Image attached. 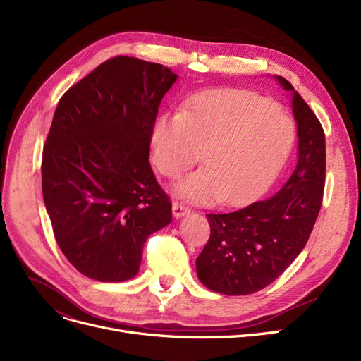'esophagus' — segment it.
<instances>
[{"label":"esophagus","mask_w":361,"mask_h":361,"mask_svg":"<svg viewBox=\"0 0 361 361\" xmlns=\"http://www.w3.org/2000/svg\"><path fill=\"white\" fill-rule=\"evenodd\" d=\"M188 212H190V209H188L187 206L178 203V202H174L173 203V215L176 218H181V216H185Z\"/></svg>","instance_id":"1"}]
</instances>
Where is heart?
<instances>
[{
	"label": "heart",
	"mask_w": 361,
	"mask_h": 361,
	"mask_svg": "<svg viewBox=\"0 0 361 361\" xmlns=\"http://www.w3.org/2000/svg\"><path fill=\"white\" fill-rule=\"evenodd\" d=\"M295 140L293 121L253 92L200 94L183 116H164L152 131L154 162L169 178L180 177L202 155L203 169L174 185L190 202L241 203L278 176Z\"/></svg>",
	"instance_id": "obj_1"
}]
</instances>
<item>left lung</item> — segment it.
I'll return each instance as SVG.
<instances>
[{
	"label": "left lung",
	"instance_id": "8db88e82",
	"mask_svg": "<svg viewBox=\"0 0 361 361\" xmlns=\"http://www.w3.org/2000/svg\"><path fill=\"white\" fill-rule=\"evenodd\" d=\"M290 93L297 124L295 168L279 190L230 214H207L211 237L196 259L197 278L209 290L245 295L274 282L305 249L317 219L325 187V133L293 85Z\"/></svg>",
	"mask_w": 361,
	"mask_h": 361
}]
</instances>
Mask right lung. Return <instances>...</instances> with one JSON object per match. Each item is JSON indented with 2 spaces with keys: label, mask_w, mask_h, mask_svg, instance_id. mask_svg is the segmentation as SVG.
Here are the masks:
<instances>
[{
  "label": "right lung",
  "mask_w": 361,
  "mask_h": 361,
  "mask_svg": "<svg viewBox=\"0 0 361 361\" xmlns=\"http://www.w3.org/2000/svg\"><path fill=\"white\" fill-rule=\"evenodd\" d=\"M178 75L114 56L70 87L42 155V195L56 243L87 278L121 282L139 272L150 234L173 221L149 164L158 108Z\"/></svg>",
  "instance_id": "right-lung-1"
}]
</instances>
